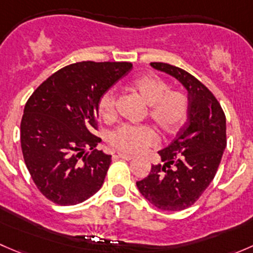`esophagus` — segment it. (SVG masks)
Returning <instances> with one entry per match:
<instances>
[{"label":"esophagus","instance_id":"obj_1","mask_svg":"<svg viewBox=\"0 0 253 253\" xmlns=\"http://www.w3.org/2000/svg\"><path fill=\"white\" fill-rule=\"evenodd\" d=\"M117 157L121 158V159H125V160H132V159H133V157H132V155L124 154V153H119V154H117Z\"/></svg>","mask_w":253,"mask_h":253}]
</instances>
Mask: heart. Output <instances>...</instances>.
<instances>
[{"label": "heart", "instance_id": "1", "mask_svg": "<svg viewBox=\"0 0 253 253\" xmlns=\"http://www.w3.org/2000/svg\"><path fill=\"white\" fill-rule=\"evenodd\" d=\"M133 88L147 105L149 115L165 133H172L180 128L187 115L188 103L185 95L178 91H169V85L155 76H143L133 82ZM114 89H109L99 100V110L106 119L115 115ZM112 147L121 152L137 154L157 142V133L148 126L122 125L109 136Z\"/></svg>", "mask_w": 253, "mask_h": 253}]
</instances>
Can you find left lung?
I'll list each match as a JSON object with an SVG mask.
<instances>
[{"instance_id": "8db88e82", "label": "left lung", "mask_w": 253, "mask_h": 253, "mask_svg": "<svg viewBox=\"0 0 253 253\" xmlns=\"http://www.w3.org/2000/svg\"><path fill=\"white\" fill-rule=\"evenodd\" d=\"M150 66L186 89L187 120L174 141L158 152L163 165H152L137 187L157 208L182 211L201 197L216 174L226 148V119L215 96L192 75L168 63Z\"/></svg>"}]
</instances>
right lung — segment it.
<instances>
[{"label": "right lung", "instance_id": "1", "mask_svg": "<svg viewBox=\"0 0 253 253\" xmlns=\"http://www.w3.org/2000/svg\"><path fill=\"white\" fill-rule=\"evenodd\" d=\"M128 62H83L61 68L32 94L20 122L29 174L53 203L73 206L98 192L111 155L96 149L99 100L131 71Z\"/></svg>", "mask_w": 253, "mask_h": 253}]
</instances>
